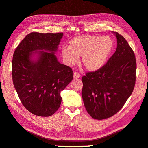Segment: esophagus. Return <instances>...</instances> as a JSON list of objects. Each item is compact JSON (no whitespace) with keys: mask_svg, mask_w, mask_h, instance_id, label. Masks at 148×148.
<instances>
[{"mask_svg":"<svg viewBox=\"0 0 148 148\" xmlns=\"http://www.w3.org/2000/svg\"><path fill=\"white\" fill-rule=\"evenodd\" d=\"M73 77H74V79H79L80 77V75L77 72H75L73 74Z\"/></svg>","mask_w":148,"mask_h":148,"instance_id":"obj_1","label":"esophagus"}]
</instances>
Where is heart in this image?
Segmentation results:
<instances>
[{
  "label": "heart",
  "mask_w": 148,
  "mask_h": 148,
  "mask_svg": "<svg viewBox=\"0 0 148 148\" xmlns=\"http://www.w3.org/2000/svg\"><path fill=\"white\" fill-rule=\"evenodd\" d=\"M113 47V41L107 36H79L69 41L68 47L62 49V56L65 63L70 66L77 63L82 57L85 68L95 71L105 64Z\"/></svg>",
  "instance_id": "obj_1"
}]
</instances>
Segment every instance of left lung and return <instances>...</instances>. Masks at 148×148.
Here are the masks:
<instances>
[{"label": "left lung", "mask_w": 148, "mask_h": 148, "mask_svg": "<svg viewBox=\"0 0 148 148\" xmlns=\"http://www.w3.org/2000/svg\"><path fill=\"white\" fill-rule=\"evenodd\" d=\"M117 40L116 50L107 63L82 80V96L90 115L96 119L110 118L119 111L134 90L136 59L125 38L112 32Z\"/></svg>", "instance_id": "obj_1"}]
</instances>
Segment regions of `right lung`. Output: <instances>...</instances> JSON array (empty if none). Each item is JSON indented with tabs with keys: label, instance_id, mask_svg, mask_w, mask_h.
<instances>
[{
	"label": "right lung",
	"instance_id": "1",
	"mask_svg": "<svg viewBox=\"0 0 148 148\" xmlns=\"http://www.w3.org/2000/svg\"><path fill=\"white\" fill-rule=\"evenodd\" d=\"M63 36V33H30L13 54L14 86L23 106L36 116L56 113L62 102L60 92L73 79L72 69L60 63L56 56Z\"/></svg>",
	"mask_w": 148,
	"mask_h": 148
}]
</instances>
